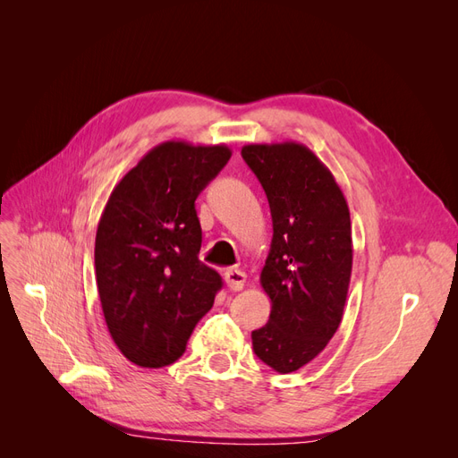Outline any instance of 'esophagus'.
Masks as SVG:
<instances>
[{
	"mask_svg": "<svg viewBox=\"0 0 458 458\" xmlns=\"http://www.w3.org/2000/svg\"><path fill=\"white\" fill-rule=\"evenodd\" d=\"M225 283L233 290V293H239L246 284V273L241 269H227L225 271Z\"/></svg>",
	"mask_w": 458,
	"mask_h": 458,
	"instance_id": "esophagus-1",
	"label": "esophagus"
}]
</instances>
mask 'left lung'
Listing matches in <instances>:
<instances>
[{
    "label": "left lung",
    "instance_id": "obj_1",
    "mask_svg": "<svg viewBox=\"0 0 458 458\" xmlns=\"http://www.w3.org/2000/svg\"><path fill=\"white\" fill-rule=\"evenodd\" d=\"M242 158L266 191L273 239L259 283L271 300L252 332L256 355L286 374L321 353L340 327L352 279L350 208L335 175L301 143H252Z\"/></svg>",
    "mask_w": 458,
    "mask_h": 458
}]
</instances>
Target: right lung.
<instances>
[{
    "label": "right lung",
    "mask_w": 458,
    "mask_h": 458,
    "mask_svg": "<svg viewBox=\"0 0 458 458\" xmlns=\"http://www.w3.org/2000/svg\"><path fill=\"white\" fill-rule=\"evenodd\" d=\"M229 158L227 145L164 141L110 192L95 234L97 290L110 336L135 365L177 361L224 284L199 259L195 200Z\"/></svg>",
    "instance_id": "right-lung-1"
}]
</instances>
